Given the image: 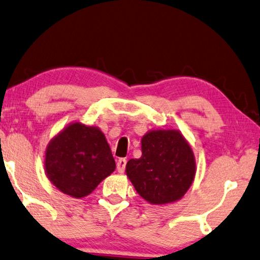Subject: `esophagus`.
<instances>
[{
  "label": "esophagus",
  "mask_w": 260,
  "mask_h": 260,
  "mask_svg": "<svg viewBox=\"0 0 260 260\" xmlns=\"http://www.w3.org/2000/svg\"><path fill=\"white\" fill-rule=\"evenodd\" d=\"M125 167H126V159L125 158H119L117 161V171L119 174H123L125 171Z\"/></svg>",
  "instance_id": "obj_1"
}]
</instances>
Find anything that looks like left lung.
Masks as SVG:
<instances>
[{
    "instance_id": "8db88e82",
    "label": "left lung",
    "mask_w": 260,
    "mask_h": 260,
    "mask_svg": "<svg viewBox=\"0 0 260 260\" xmlns=\"http://www.w3.org/2000/svg\"><path fill=\"white\" fill-rule=\"evenodd\" d=\"M194 157L176 130H153L142 138V157L130 159L126 175L135 189L151 204L178 201L194 178Z\"/></svg>"
}]
</instances>
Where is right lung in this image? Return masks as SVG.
<instances>
[{"label":"right lung","mask_w":260,"mask_h":260,"mask_svg":"<svg viewBox=\"0 0 260 260\" xmlns=\"http://www.w3.org/2000/svg\"><path fill=\"white\" fill-rule=\"evenodd\" d=\"M110 146L97 127L74 123L49 143L46 170L63 193L82 198L115 170Z\"/></svg>","instance_id":"1"}]
</instances>
